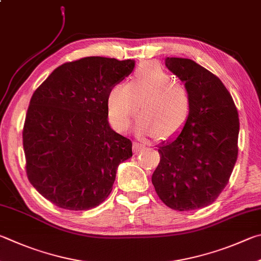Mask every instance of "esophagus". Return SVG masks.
Instances as JSON below:
<instances>
[{"mask_svg":"<svg viewBox=\"0 0 261 261\" xmlns=\"http://www.w3.org/2000/svg\"><path fill=\"white\" fill-rule=\"evenodd\" d=\"M144 149H145V145L140 144V143H135L134 144V150H135L136 154L140 153V151H143Z\"/></svg>","mask_w":261,"mask_h":261,"instance_id":"esophagus-1","label":"esophagus"}]
</instances>
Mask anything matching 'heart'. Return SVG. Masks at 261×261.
<instances>
[{
	"label": "heart",
	"mask_w": 261,
	"mask_h": 261,
	"mask_svg": "<svg viewBox=\"0 0 261 261\" xmlns=\"http://www.w3.org/2000/svg\"><path fill=\"white\" fill-rule=\"evenodd\" d=\"M191 101L186 85L154 63L140 65L126 83L111 87L106 98L108 115L118 131L129 129L140 103L138 131L160 139L169 138L185 125Z\"/></svg>",
	"instance_id": "heart-1"
}]
</instances>
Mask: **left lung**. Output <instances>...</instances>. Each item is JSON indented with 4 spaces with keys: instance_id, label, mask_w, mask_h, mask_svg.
I'll return each mask as SVG.
<instances>
[{
    "instance_id": "left-lung-1",
    "label": "left lung",
    "mask_w": 261,
    "mask_h": 261,
    "mask_svg": "<svg viewBox=\"0 0 261 261\" xmlns=\"http://www.w3.org/2000/svg\"><path fill=\"white\" fill-rule=\"evenodd\" d=\"M165 66L187 87L191 112L180 132L158 146L151 182L171 209H202L224 191L238 160V110L220 80L194 60L168 57Z\"/></svg>"
}]
</instances>
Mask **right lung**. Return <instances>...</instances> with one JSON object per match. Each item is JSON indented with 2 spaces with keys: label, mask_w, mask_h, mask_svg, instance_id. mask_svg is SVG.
<instances>
[{
  "label": "right lung",
  "mask_w": 261,
  "mask_h": 261,
  "mask_svg": "<svg viewBox=\"0 0 261 261\" xmlns=\"http://www.w3.org/2000/svg\"><path fill=\"white\" fill-rule=\"evenodd\" d=\"M135 60L87 57L59 66L33 93L22 131L27 177L67 210L98 206L110 195L132 143L108 123L107 92Z\"/></svg>",
  "instance_id": "right-lung-1"
}]
</instances>
